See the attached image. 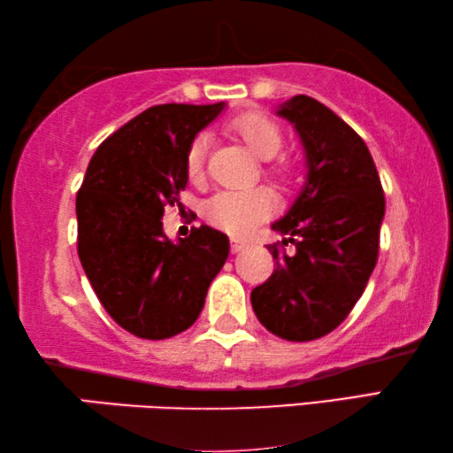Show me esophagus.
<instances>
[{"label":"esophagus","instance_id":"obj_1","mask_svg":"<svg viewBox=\"0 0 453 453\" xmlns=\"http://www.w3.org/2000/svg\"><path fill=\"white\" fill-rule=\"evenodd\" d=\"M247 247H249L247 241H241V239H233V241H231L233 253H241V250H244Z\"/></svg>","mask_w":453,"mask_h":453}]
</instances>
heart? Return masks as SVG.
Instances as JSON below:
<instances>
[{
	"label": "heart",
	"mask_w": 453,
	"mask_h": 453,
	"mask_svg": "<svg viewBox=\"0 0 453 453\" xmlns=\"http://www.w3.org/2000/svg\"><path fill=\"white\" fill-rule=\"evenodd\" d=\"M234 134H239L244 144L250 148L255 157L269 160L275 157L283 146V134L279 126L258 112H249L228 124ZM206 140L204 134L192 140L187 154V173L190 178H198L204 168V154H206ZM277 174H287L285 166L275 168ZM273 209V198L263 188L250 190H220L209 198L204 206V214L214 226L231 234H247L258 220L265 219Z\"/></svg>",
	"instance_id": "1"
}]
</instances>
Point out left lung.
<instances>
[{
    "label": "left lung",
    "mask_w": 453,
    "mask_h": 453,
    "mask_svg": "<svg viewBox=\"0 0 453 453\" xmlns=\"http://www.w3.org/2000/svg\"><path fill=\"white\" fill-rule=\"evenodd\" d=\"M277 116L293 124L307 176L291 209L273 222L293 255L269 244L277 269L250 293L255 315L273 335L313 341L351 313L380 253L385 196L369 148L349 124L309 96H293Z\"/></svg>",
    "instance_id": "8db88e82"
}]
</instances>
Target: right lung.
Here are the masks:
<instances>
[{"label":"right lung","instance_id":"add662e5","mask_svg":"<svg viewBox=\"0 0 453 453\" xmlns=\"http://www.w3.org/2000/svg\"><path fill=\"white\" fill-rule=\"evenodd\" d=\"M226 104H160L94 152L76 196L78 255L108 315L140 339L187 331L228 257V236L203 225L170 241L162 228L188 182L192 140Z\"/></svg>","mask_w":453,"mask_h":453}]
</instances>
